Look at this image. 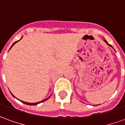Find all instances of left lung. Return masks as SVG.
Listing matches in <instances>:
<instances>
[{
    "label": "left lung",
    "mask_w": 125,
    "mask_h": 125,
    "mask_svg": "<svg viewBox=\"0 0 125 125\" xmlns=\"http://www.w3.org/2000/svg\"><path fill=\"white\" fill-rule=\"evenodd\" d=\"M104 41L105 42V43H106V44H108V46H110V47H111L112 48V49H114V48H113V47H112V45H110V44H108V42H107V41H105V40H104Z\"/></svg>",
    "instance_id": "obj_1"
}]
</instances>
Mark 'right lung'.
I'll use <instances>...</instances> for the list:
<instances>
[{
	"mask_svg": "<svg viewBox=\"0 0 125 125\" xmlns=\"http://www.w3.org/2000/svg\"><path fill=\"white\" fill-rule=\"evenodd\" d=\"M21 38H22V37H21ZM21 39H20V40H21ZM20 40H19V41H15V42H14L13 44H12V46H11V48H10V49H9V50H10V49H11V48H12V47H13V46L14 44H15V43H16V42H17L18 41H20ZM11 95H12L14 97H15V98H16V97H15V96L13 95V94H12V93H11ZM51 96V95H50ZM50 96H49V97H48V98H47V99H43V100H42V101H41V102H36V103H28V102H23V101H21V100H20V99H18V100H20V102H22V103H23V104H27V105H37V104H40V103H41V102H44V101H46V100H47L48 99H49V97H50ZM16 99H17V98H16Z\"/></svg>",
	"mask_w": 125,
	"mask_h": 125,
	"instance_id": "1",
	"label": "right lung"
}]
</instances>
